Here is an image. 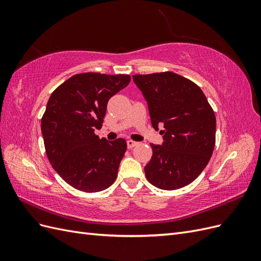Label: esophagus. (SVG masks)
<instances>
[{
    "mask_svg": "<svg viewBox=\"0 0 261 261\" xmlns=\"http://www.w3.org/2000/svg\"><path fill=\"white\" fill-rule=\"evenodd\" d=\"M137 145V143L136 141H134V140H132V139H129V140H127V147L129 148V149H132V148H134Z\"/></svg>",
    "mask_w": 261,
    "mask_h": 261,
    "instance_id": "esophagus-1",
    "label": "esophagus"
}]
</instances>
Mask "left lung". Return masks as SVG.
I'll return each instance as SVG.
<instances>
[{"mask_svg":"<svg viewBox=\"0 0 261 261\" xmlns=\"http://www.w3.org/2000/svg\"><path fill=\"white\" fill-rule=\"evenodd\" d=\"M148 102L152 126L163 125L145 174L153 186L173 191L199 176L216 145V115L202 90L173 72L133 75Z\"/></svg>","mask_w":261,"mask_h":261,"instance_id":"obj_1","label":"left lung"}]
</instances>
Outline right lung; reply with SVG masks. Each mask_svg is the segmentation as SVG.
<instances>
[{"label": "right lung", "mask_w": 261, "mask_h": 261, "mask_svg": "<svg viewBox=\"0 0 261 261\" xmlns=\"http://www.w3.org/2000/svg\"><path fill=\"white\" fill-rule=\"evenodd\" d=\"M130 82L129 75L83 73L55 89L41 118L46 156L72 187L97 193L111 186L127 149L126 141L100 139L109 99Z\"/></svg>", "instance_id": "obj_1"}]
</instances>
